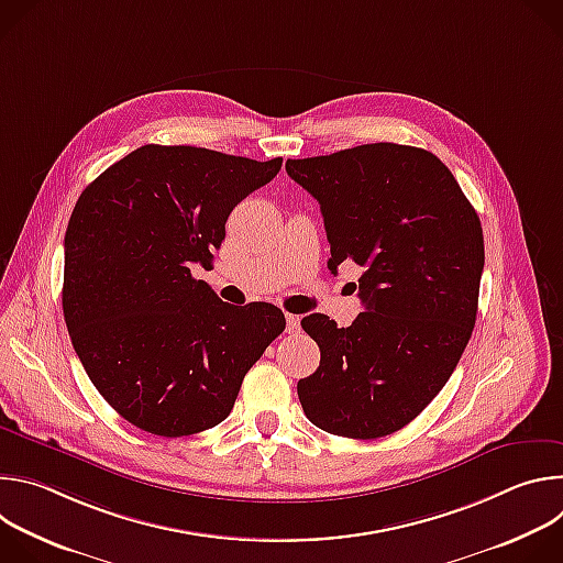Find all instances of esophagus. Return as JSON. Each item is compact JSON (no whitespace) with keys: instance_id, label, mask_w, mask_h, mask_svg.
Instances as JSON below:
<instances>
[{"instance_id":"esophagus-1","label":"esophagus","mask_w":563,"mask_h":563,"mask_svg":"<svg viewBox=\"0 0 563 563\" xmlns=\"http://www.w3.org/2000/svg\"><path fill=\"white\" fill-rule=\"evenodd\" d=\"M280 307H283V311H285V316H287V318H294V316H298V313H300V307H298V302H294L291 298H285V300H280Z\"/></svg>"}]
</instances>
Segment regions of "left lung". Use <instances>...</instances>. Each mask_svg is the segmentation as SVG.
I'll return each mask as SVG.
<instances>
[{
  "label": "left lung",
  "mask_w": 563,
  "mask_h": 563,
  "mask_svg": "<svg viewBox=\"0 0 563 563\" xmlns=\"http://www.w3.org/2000/svg\"><path fill=\"white\" fill-rule=\"evenodd\" d=\"M278 172L276 159L146 144L79 196L64 238V320L91 383L135 428H216L285 330L274 305L218 296L191 272L207 269L233 207Z\"/></svg>",
  "instance_id": "1"
}]
</instances>
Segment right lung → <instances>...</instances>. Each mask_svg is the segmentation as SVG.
Masks as SVG:
<instances>
[{"instance_id":"1","label":"right lung","mask_w":563,"mask_h":563,"mask_svg":"<svg viewBox=\"0 0 563 563\" xmlns=\"http://www.w3.org/2000/svg\"><path fill=\"white\" fill-rule=\"evenodd\" d=\"M320 205L332 261L352 258L363 311L316 330L318 369L298 380L305 417L347 439L417 419L454 372L476 320L484 233L430 151L376 142L287 163Z\"/></svg>"}]
</instances>
